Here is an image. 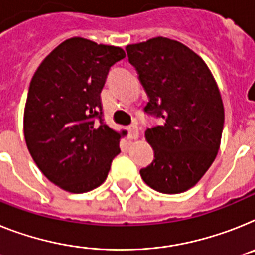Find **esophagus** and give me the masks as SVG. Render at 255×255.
<instances>
[{
    "mask_svg": "<svg viewBox=\"0 0 255 255\" xmlns=\"http://www.w3.org/2000/svg\"><path fill=\"white\" fill-rule=\"evenodd\" d=\"M128 137L132 138V140H134V138H137L138 137V127H137V124H129L128 126Z\"/></svg>",
    "mask_w": 255,
    "mask_h": 255,
    "instance_id": "esophagus-1",
    "label": "esophagus"
}]
</instances>
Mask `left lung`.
I'll list each match as a JSON object with an SVG mask.
<instances>
[{
	"mask_svg": "<svg viewBox=\"0 0 255 255\" xmlns=\"http://www.w3.org/2000/svg\"><path fill=\"white\" fill-rule=\"evenodd\" d=\"M126 50L149 97L145 113L160 122L145 131L154 159L141 177L160 193L185 192L219 150L224 108L215 79L201 57L175 40L154 37Z\"/></svg>",
	"mask_w": 255,
	"mask_h": 255,
	"instance_id": "obj_1",
	"label": "left lung"
}]
</instances>
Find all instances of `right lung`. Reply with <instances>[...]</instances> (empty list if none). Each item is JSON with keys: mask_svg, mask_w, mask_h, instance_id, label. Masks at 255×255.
Here are the masks:
<instances>
[{"mask_svg": "<svg viewBox=\"0 0 255 255\" xmlns=\"http://www.w3.org/2000/svg\"><path fill=\"white\" fill-rule=\"evenodd\" d=\"M122 48L72 37L41 62L24 109V138L32 158L51 183L85 193L108 177L121 153L122 133L102 118L101 91Z\"/></svg>", "mask_w": 255, "mask_h": 255, "instance_id": "add662e5", "label": "right lung"}]
</instances>
